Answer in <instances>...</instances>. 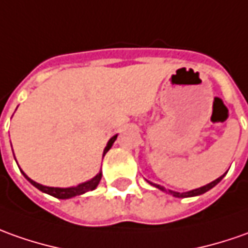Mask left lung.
Here are the masks:
<instances>
[{
	"mask_svg": "<svg viewBox=\"0 0 248 248\" xmlns=\"http://www.w3.org/2000/svg\"><path fill=\"white\" fill-rule=\"evenodd\" d=\"M224 176H225V173L221 175L220 178H217L216 181L210 182V183H208V185H205V186H202V187L200 188H194V190L186 191V193H178V191H172V190H166V187H163V186H160V185H156V183H152V182H149V181L148 182H149L152 186H155L156 188H159V190L164 191V193H168V194H172L173 197H176V198H187V197H197V195H201L203 194V193H206V191H209L210 188L215 187L217 183H220Z\"/></svg>",
	"mask_w": 248,
	"mask_h": 248,
	"instance_id": "1",
	"label": "left lung"
}]
</instances>
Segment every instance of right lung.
I'll list each match as a JSON object with an SVG mask.
<instances>
[{"label":"right lung","mask_w":248,"mask_h":248,"mask_svg":"<svg viewBox=\"0 0 248 248\" xmlns=\"http://www.w3.org/2000/svg\"><path fill=\"white\" fill-rule=\"evenodd\" d=\"M117 137H118V134H115L114 137H111L110 140H108L107 145H106L104 151H103V157H104V155H106V153L110 151V148L112 146V144L115 142ZM20 171H21V173L24 175L25 179L30 182L32 186H35L38 190L43 191V193H46V194L53 195V197H55V198H60V200L73 198V197H76V195H81V194H85V193H88V191H92V190H95V188L97 187L99 182H100V179H102V171H100V172L97 173L96 176H93L92 179L84 182V183H80V185H77V186H72V187H50V186H43V185H40V183H36L35 181H32L31 178H28L23 170H20Z\"/></svg>","instance_id":"1"}]
</instances>
